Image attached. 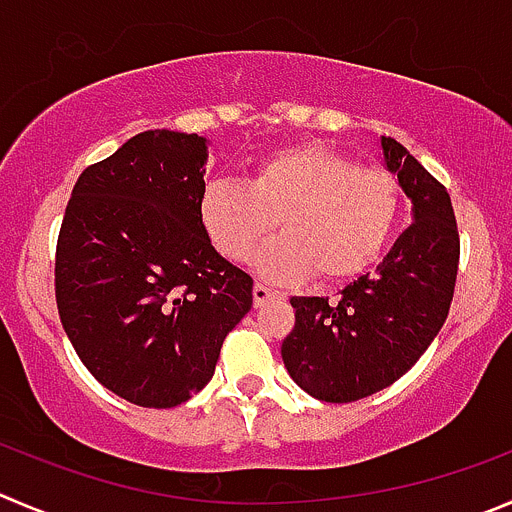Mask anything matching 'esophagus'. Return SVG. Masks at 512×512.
Listing matches in <instances>:
<instances>
[{"label": "esophagus", "mask_w": 512, "mask_h": 512, "mask_svg": "<svg viewBox=\"0 0 512 512\" xmlns=\"http://www.w3.org/2000/svg\"><path fill=\"white\" fill-rule=\"evenodd\" d=\"M274 299H279V291L269 289V286H264V284L253 286V304L256 306H264Z\"/></svg>", "instance_id": "esophagus-1"}]
</instances>
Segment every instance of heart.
Wrapping results in <instances>:
<instances>
[{
	"instance_id": "b5f03b06",
	"label": "heart",
	"mask_w": 512,
	"mask_h": 512,
	"mask_svg": "<svg viewBox=\"0 0 512 512\" xmlns=\"http://www.w3.org/2000/svg\"><path fill=\"white\" fill-rule=\"evenodd\" d=\"M402 213L399 183L384 170L359 168L321 143L284 145L253 160L251 180L206 183L198 218L223 259L243 264L271 228L253 266L271 281H347L382 256Z\"/></svg>"
}]
</instances>
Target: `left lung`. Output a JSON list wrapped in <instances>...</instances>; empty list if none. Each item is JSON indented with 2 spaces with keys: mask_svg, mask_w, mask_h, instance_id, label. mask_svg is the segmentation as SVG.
<instances>
[{
  "mask_svg": "<svg viewBox=\"0 0 512 512\" xmlns=\"http://www.w3.org/2000/svg\"><path fill=\"white\" fill-rule=\"evenodd\" d=\"M382 153L412 201V226L337 301L291 299L296 324L281 359L291 379L321 402H357L410 372L445 324L455 294L460 236L450 193L394 138H382Z\"/></svg>",
  "mask_w": 512,
  "mask_h": 512,
  "instance_id": "obj_1",
  "label": "left lung"
}]
</instances>
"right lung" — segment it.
Listing matches in <instances>:
<instances>
[{
    "mask_svg": "<svg viewBox=\"0 0 512 512\" xmlns=\"http://www.w3.org/2000/svg\"><path fill=\"white\" fill-rule=\"evenodd\" d=\"M206 138L145 130L87 165L55 256L60 321L92 377L138 407H175L211 382L253 279L198 218Z\"/></svg>",
    "mask_w": 512,
    "mask_h": 512,
    "instance_id": "obj_1",
    "label": "right lung"
}]
</instances>
